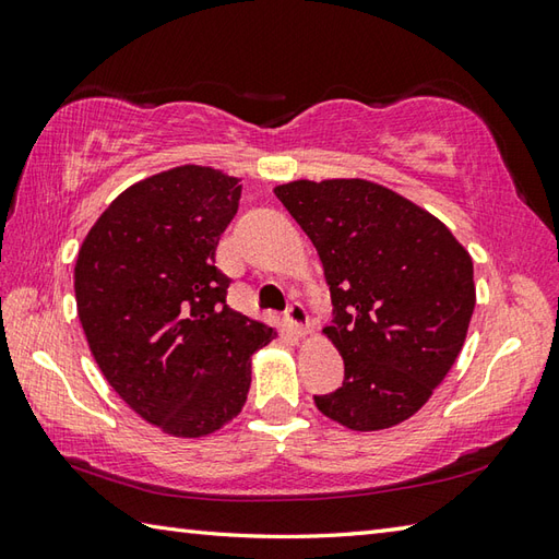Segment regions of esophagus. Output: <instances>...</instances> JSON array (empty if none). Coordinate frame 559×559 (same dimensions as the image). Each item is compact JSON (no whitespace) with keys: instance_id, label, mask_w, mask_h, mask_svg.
<instances>
[{"instance_id":"obj_1","label":"esophagus","mask_w":559,"mask_h":559,"mask_svg":"<svg viewBox=\"0 0 559 559\" xmlns=\"http://www.w3.org/2000/svg\"><path fill=\"white\" fill-rule=\"evenodd\" d=\"M286 319H288V324H290L295 334H298V336L307 334V310H305L302 302L290 300L288 307H286Z\"/></svg>"}]
</instances>
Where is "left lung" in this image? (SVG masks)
Listing matches in <instances>:
<instances>
[{"label":"left lung","instance_id":"8db88e82","mask_svg":"<svg viewBox=\"0 0 559 559\" xmlns=\"http://www.w3.org/2000/svg\"><path fill=\"white\" fill-rule=\"evenodd\" d=\"M276 197L317 247L343 384L317 408L350 430L408 420L456 362L476 307L473 261L442 221L367 180H298Z\"/></svg>","mask_w":559,"mask_h":559}]
</instances>
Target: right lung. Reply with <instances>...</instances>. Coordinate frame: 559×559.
<instances>
[{
  "label": "right lung",
  "mask_w": 559,
  "mask_h": 559,
  "mask_svg": "<svg viewBox=\"0 0 559 559\" xmlns=\"http://www.w3.org/2000/svg\"><path fill=\"white\" fill-rule=\"evenodd\" d=\"M242 185L182 165L132 185L79 249L76 307L93 358L141 418L204 437L242 411L273 329L225 302L216 247Z\"/></svg>",
  "instance_id": "right-lung-1"
}]
</instances>
